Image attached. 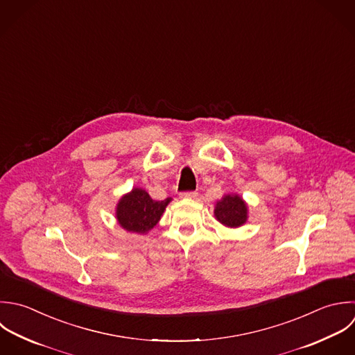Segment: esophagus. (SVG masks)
Here are the masks:
<instances>
[{
  "label": "esophagus",
  "instance_id": "esophagus-1",
  "mask_svg": "<svg viewBox=\"0 0 355 355\" xmlns=\"http://www.w3.org/2000/svg\"><path fill=\"white\" fill-rule=\"evenodd\" d=\"M180 196L182 199H195L198 196V193L196 192H182Z\"/></svg>",
  "mask_w": 355,
  "mask_h": 355
}]
</instances>
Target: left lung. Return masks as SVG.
Wrapping results in <instances>:
<instances>
[{
    "instance_id": "8db88e82",
    "label": "left lung",
    "mask_w": 355,
    "mask_h": 355,
    "mask_svg": "<svg viewBox=\"0 0 355 355\" xmlns=\"http://www.w3.org/2000/svg\"><path fill=\"white\" fill-rule=\"evenodd\" d=\"M214 216L223 225L238 228L248 221V205L236 193L224 195L214 207Z\"/></svg>"
}]
</instances>
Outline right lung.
<instances>
[{
	"instance_id": "1",
	"label": "right lung",
	"mask_w": 355,
	"mask_h": 355,
	"mask_svg": "<svg viewBox=\"0 0 355 355\" xmlns=\"http://www.w3.org/2000/svg\"><path fill=\"white\" fill-rule=\"evenodd\" d=\"M170 202L171 198L153 200L145 189L134 188L119 200L116 218L125 231L144 235L159 223Z\"/></svg>"
}]
</instances>
